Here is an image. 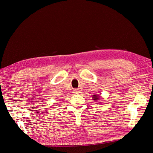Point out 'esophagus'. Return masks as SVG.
Wrapping results in <instances>:
<instances>
[{
	"label": "esophagus",
	"mask_w": 153,
	"mask_h": 153,
	"mask_svg": "<svg viewBox=\"0 0 153 153\" xmlns=\"http://www.w3.org/2000/svg\"><path fill=\"white\" fill-rule=\"evenodd\" d=\"M79 92H80V91H79V89H75L73 90L74 93H79Z\"/></svg>",
	"instance_id": "1"
}]
</instances>
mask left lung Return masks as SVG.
<instances>
[{"label": "left lung", "mask_w": 153, "mask_h": 153, "mask_svg": "<svg viewBox=\"0 0 153 153\" xmlns=\"http://www.w3.org/2000/svg\"><path fill=\"white\" fill-rule=\"evenodd\" d=\"M92 98H93L94 100H98V99L100 98L99 96H97V95H93V97H92Z\"/></svg>", "instance_id": "8db88e82"}]
</instances>
